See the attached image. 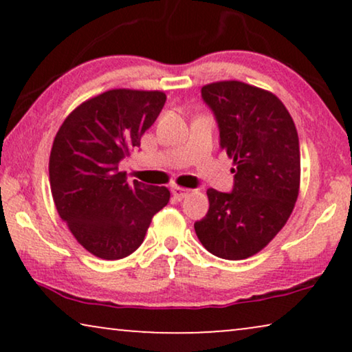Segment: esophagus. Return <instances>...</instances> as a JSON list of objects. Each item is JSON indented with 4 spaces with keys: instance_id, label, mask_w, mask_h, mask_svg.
<instances>
[{
    "instance_id": "1",
    "label": "esophagus",
    "mask_w": 352,
    "mask_h": 352,
    "mask_svg": "<svg viewBox=\"0 0 352 352\" xmlns=\"http://www.w3.org/2000/svg\"><path fill=\"white\" fill-rule=\"evenodd\" d=\"M171 194H173V197H175L176 200H182V199H186V197L190 194V189H186V187L175 186V187H173V189H171Z\"/></svg>"
}]
</instances>
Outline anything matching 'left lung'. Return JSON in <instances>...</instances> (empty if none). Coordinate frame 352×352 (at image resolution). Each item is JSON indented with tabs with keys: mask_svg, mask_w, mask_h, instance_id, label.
<instances>
[{
	"mask_svg": "<svg viewBox=\"0 0 352 352\" xmlns=\"http://www.w3.org/2000/svg\"><path fill=\"white\" fill-rule=\"evenodd\" d=\"M201 98L216 115L235 175L230 194L206 190L208 213L194 228L210 253L237 261L261 252L290 218L300 194V141L271 91L228 80L205 85Z\"/></svg>",
	"mask_w": 352,
	"mask_h": 352,
	"instance_id": "obj_1",
	"label": "left lung"
}]
</instances>
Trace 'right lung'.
<instances>
[{
  "mask_svg": "<svg viewBox=\"0 0 352 352\" xmlns=\"http://www.w3.org/2000/svg\"><path fill=\"white\" fill-rule=\"evenodd\" d=\"M165 100L163 91L109 89L72 110L52 142L50 184L57 213L76 242L100 259L136 252L153 214L170 201L166 187L128 182L118 171Z\"/></svg>",
  "mask_w": 352,
  "mask_h": 352,
  "instance_id": "obj_1",
  "label": "right lung"
}]
</instances>
